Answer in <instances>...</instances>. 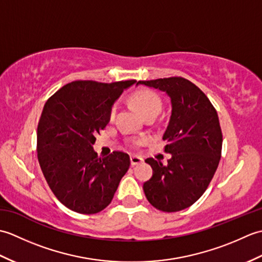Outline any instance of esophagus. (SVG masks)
<instances>
[{
  "mask_svg": "<svg viewBox=\"0 0 262 262\" xmlns=\"http://www.w3.org/2000/svg\"><path fill=\"white\" fill-rule=\"evenodd\" d=\"M142 162H143V158L138 157V155H132V157H130V164L132 165L140 164Z\"/></svg>",
  "mask_w": 262,
  "mask_h": 262,
  "instance_id": "esophagus-1",
  "label": "esophagus"
}]
</instances>
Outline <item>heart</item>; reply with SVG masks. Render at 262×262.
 I'll use <instances>...</instances> for the list:
<instances>
[{"mask_svg": "<svg viewBox=\"0 0 262 262\" xmlns=\"http://www.w3.org/2000/svg\"><path fill=\"white\" fill-rule=\"evenodd\" d=\"M130 101L137 108V110L142 114V116L145 117V118H148V117H155L160 113L161 107H162V102H161L158 94H155L154 92L149 90H138L134 92L130 96ZM116 111H117V104H113V107L110 108V111H109L110 119L115 118ZM145 143H146L145 137L135 138V140H133L132 142V144L134 146L142 145V144H145Z\"/></svg>", "mask_w": 262, "mask_h": 262, "instance_id": "heart-1", "label": "heart"}]
</instances>
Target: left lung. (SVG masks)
<instances>
[{
    "mask_svg": "<svg viewBox=\"0 0 262 262\" xmlns=\"http://www.w3.org/2000/svg\"><path fill=\"white\" fill-rule=\"evenodd\" d=\"M159 89L171 99V117L163 135L168 165L148 158L153 176L144 182L147 200L166 213L196 203L213 179L222 153V130L214 105L192 82L180 76L138 81Z\"/></svg>",
    "mask_w": 262,
    "mask_h": 262,
    "instance_id": "1",
    "label": "left lung"
}]
</instances>
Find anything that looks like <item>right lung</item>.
<instances>
[{"label":"right lung","mask_w":262,"mask_h":262,"mask_svg":"<svg viewBox=\"0 0 262 262\" xmlns=\"http://www.w3.org/2000/svg\"><path fill=\"white\" fill-rule=\"evenodd\" d=\"M134 83L74 81L43 105L37 128L38 161L49 188L71 210L89 215L104 209L129 169L127 153L99 158L93 144L110 120L114 102Z\"/></svg>","instance_id":"add662e5"}]
</instances>
